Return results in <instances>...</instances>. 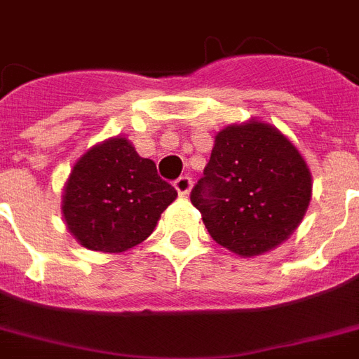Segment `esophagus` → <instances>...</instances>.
Instances as JSON below:
<instances>
[{
  "label": "esophagus",
  "instance_id": "1",
  "mask_svg": "<svg viewBox=\"0 0 359 359\" xmlns=\"http://www.w3.org/2000/svg\"><path fill=\"white\" fill-rule=\"evenodd\" d=\"M175 190L179 191L180 196H186L188 191H190L191 188V179L188 177V175H184V177H179V179L175 180Z\"/></svg>",
  "mask_w": 359,
  "mask_h": 359
}]
</instances>
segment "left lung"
Here are the masks:
<instances>
[{
  "mask_svg": "<svg viewBox=\"0 0 359 359\" xmlns=\"http://www.w3.org/2000/svg\"><path fill=\"white\" fill-rule=\"evenodd\" d=\"M191 205L219 245L238 257L262 255L289 238L311 201L309 165L276 126L229 124L214 137Z\"/></svg>",
  "mask_w": 359,
  "mask_h": 359,
  "instance_id": "8db88e82",
  "label": "left lung"
}]
</instances>
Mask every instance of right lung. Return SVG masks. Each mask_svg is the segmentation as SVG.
Wrapping results in <instances>:
<instances>
[{"mask_svg": "<svg viewBox=\"0 0 359 359\" xmlns=\"http://www.w3.org/2000/svg\"><path fill=\"white\" fill-rule=\"evenodd\" d=\"M177 191L141 158L130 140L115 135L74 162L61 197L67 229L87 250L123 253L149 238Z\"/></svg>", "mask_w": 359, "mask_h": 359, "instance_id": "add662e5", "label": "right lung"}]
</instances>
